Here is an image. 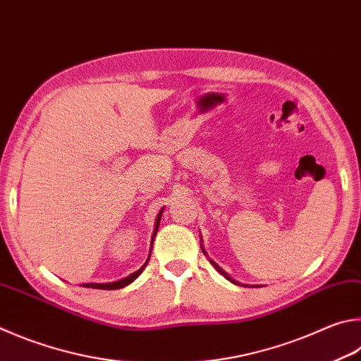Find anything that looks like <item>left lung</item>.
<instances>
[{"mask_svg":"<svg viewBox=\"0 0 361 361\" xmlns=\"http://www.w3.org/2000/svg\"><path fill=\"white\" fill-rule=\"evenodd\" d=\"M202 251H203V249H202ZM203 252H205V251H203ZM209 262H212V264H213V267H214V268H216V270H218V271H219V273L222 274V276H226V278H227L228 281H232V283H235V281H233V279H232L231 276H228V274H226V271H222V268H221L219 265H216L213 260H209ZM235 284H237V283H235Z\"/></svg>","mask_w":361,"mask_h":361,"instance_id":"8db88e82","label":"left lung"}]
</instances>
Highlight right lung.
Returning <instances> with one entry per match:
<instances>
[{"mask_svg":"<svg viewBox=\"0 0 361 361\" xmlns=\"http://www.w3.org/2000/svg\"><path fill=\"white\" fill-rule=\"evenodd\" d=\"M162 212H164V208H162L161 212H159L158 218H156V226H154V232H153V238H152V249H153V241H154V237H156V232H158V228H159V222H161V216H162ZM152 249H149V255H152ZM149 255H148V259H147L145 264L142 265V268H139V270H137L135 273L129 274V276H126V278H123V279H120V281H115V283H104V284H99V283H87V284H82V286H83V287H91V289H102V290H115V289H123V287L129 286L130 283H133L134 279H137V278L140 276V273H142L143 270H145V267H147V264H148V260H149Z\"/></svg>","mask_w":361,"mask_h":361,"instance_id":"right-lung-1","label":"right lung"}]
</instances>
